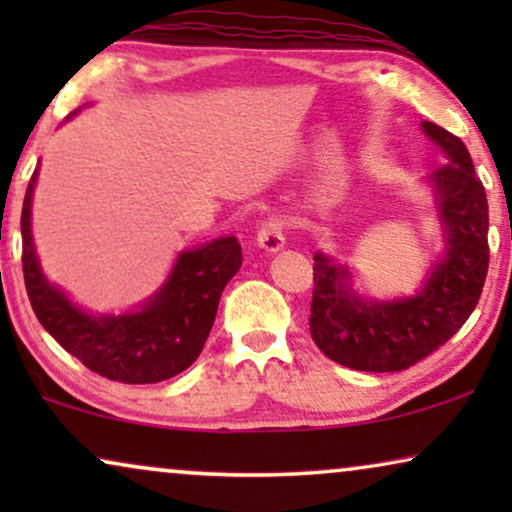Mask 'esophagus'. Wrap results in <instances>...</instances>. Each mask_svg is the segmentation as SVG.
<instances>
[{
  "label": "esophagus",
  "instance_id": "obj_1",
  "mask_svg": "<svg viewBox=\"0 0 512 512\" xmlns=\"http://www.w3.org/2000/svg\"><path fill=\"white\" fill-rule=\"evenodd\" d=\"M256 244L258 249L268 251V254H275L284 247V223L279 219H268L261 223L256 233Z\"/></svg>",
  "mask_w": 512,
  "mask_h": 512
}]
</instances>
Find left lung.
<instances>
[{"instance_id": "1", "label": "left lung", "mask_w": 512, "mask_h": 512, "mask_svg": "<svg viewBox=\"0 0 512 512\" xmlns=\"http://www.w3.org/2000/svg\"><path fill=\"white\" fill-rule=\"evenodd\" d=\"M450 163L429 174L445 230V254L410 298L375 303L352 289V275L331 256L314 254L310 333L340 366L394 373L445 345L478 305L489 265V209L471 153L452 132L422 121Z\"/></svg>"}]
</instances>
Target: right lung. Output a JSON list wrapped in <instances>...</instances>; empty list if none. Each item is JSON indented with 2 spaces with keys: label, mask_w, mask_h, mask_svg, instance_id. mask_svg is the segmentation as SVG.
I'll return each instance as SVG.
<instances>
[{
  "label": "right lung",
  "mask_w": 512,
  "mask_h": 512,
  "mask_svg": "<svg viewBox=\"0 0 512 512\" xmlns=\"http://www.w3.org/2000/svg\"><path fill=\"white\" fill-rule=\"evenodd\" d=\"M34 181L37 172L25 193L20 233L27 298L41 326L83 366L114 382H163L191 366L212 331L223 289L242 265L237 237L181 251L163 289L142 310L95 317L48 284L41 272L30 228Z\"/></svg>",
  "instance_id": "right-lung-1"
}]
</instances>
